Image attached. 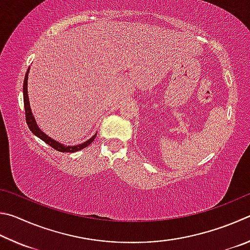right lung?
<instances>
[{"label": "right lung", "instance_id": "right-lung-1", "mask_svg": "<svg viewBox=\"0 0 250 250\" xmlns=\"http://www.w3.org/2000/svg\"><path fill=\"white\" fill-rule=\"evenodd\" d=\"M29 69L30 68H28L27 72H26V74H25L24 84H23V95H24V106H25V114H26V122H27V125H28L29 129L32 130V133L35 135V136L41 138L42 141H43L46 144H48V145L51 146L52 148H54V149L61 151V152H74V151L83 149V148H85L86 146H89L90 144L94 141V138L96 136V133L90 139L85 141L84 143L78 144V145L67 146V145H63V144L55 141V139H52L51 137H49L48 135L43 133L41 128H39V126L37 125V123H36V120H35V117L33 115L32 108H30L29 98H28V93H27V82H28L27 80H28Z\"/></svg>", "mask_w": 250, "mask_h": 250}]
</instances>
